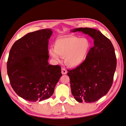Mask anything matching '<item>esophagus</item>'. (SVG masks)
<instances>
[{
    "label": "esophagus",
    "instance_id": "34e87169",
    "mask_svg": "<svg viewBox=\"0 0 126 126\" xmlns=\"http://www.w3.org/2000/svg\"><path fill=\"white\" fill-rule=\"evenodd\" d=\"M61 73L63 74H67V71L65 68H62L61 69Z\"/></svg>",
    "mask_w": 126,
    "mask_h": 126
}]
</instances>
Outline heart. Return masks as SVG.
Here are the masks:
<instances>
[{
	"mask_svg": "<svg viewBox=\"0 0 126 126\" xmlns=\"http://www.w3.org/2000/svg\"><path fill=\"white\" fill-rule=\"evenodd\" d=\"M90 48L91 44L88 39L68 36L57 39L54 48L49 49V54L57 61H59L60 56L64 57L67 66L75 67L85 61Z\"/></svg>",
	"mask_w": 126,
	"mask_h": 126,
	"instance_id": "1",
	"label": "heart"
}]
</instances>
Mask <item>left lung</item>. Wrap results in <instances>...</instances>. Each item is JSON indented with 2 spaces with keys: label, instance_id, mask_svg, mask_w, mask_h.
Returning <instances> with one entry per match:
<instances>
[{
  "label": "left lung",
  "instance_id": "1",
  "mask_svg": "<svg viewBox=\"0 0 126 126\" xmlns=\"http://www.w3.org/2000/svg\"><path fill=\"white\" fill-rule=\"evenodd\" d=\"M71 31L81 32L94 40V46L85 61L67 73L76 100L93 103L106 95L112 85L117 66L114 48L111 41L95 29L78 28Z\"/></svg>",
  "mask_w": 126,
  "mask_h": 126
}]
</instances>
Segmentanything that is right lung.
Instances as JSON below:
<instances>
[{
    "label": "right lung",
    "instance_id": "obj_1",
    "mask_svg": "<svg viewBox=\"0 0 126 126\" xmlns=\"http://www.w3.org/2000/svg\"><path fill=\"white\" fill-rule=\"evenodd\" d=\"M52 33L51 29L29 33L16 41L10 50L7 61L10 83L18 96L31 102L51 97L62 76L61 67L47 61Z\"/></svg>",
    "mask_w": 126,
    "mask_h": 126
}]
</instances>
